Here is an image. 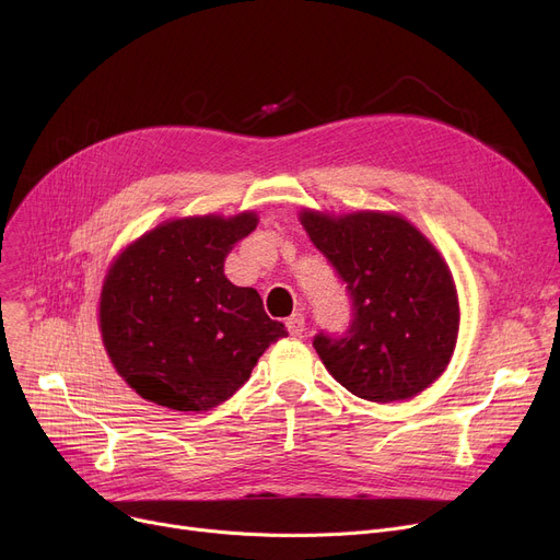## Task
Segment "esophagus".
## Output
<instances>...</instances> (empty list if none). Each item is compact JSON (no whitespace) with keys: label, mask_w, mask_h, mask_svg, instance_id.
Here are the masks:
<instances>
[{"label":"esophagus","mask_w":560,"mask_h":560,"mask_svg":"<svg viewBox=\"0 0 560 560\" xmlns=\"http://www.w3.org/2000/svg\"><path fill=\"white\" fill-rule=\"evenodd\" d=\"M285 327H288V334H290V336H302V334H304V327H306L304 315H302V313H292V315L285 319Z\"/></svg>","instance_id":"obj_1"}]
</instances>
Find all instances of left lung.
I'll return each mask as SVG.
<instances>
[{
    "label": "left lung",
    "instance_id": "8db88e82",
    "mask_svg": "<svg viewBox=\"0 0 560 560\" xmlns=\"http://www.w3.org/2000/svg\"><path fill=\"white\" fill-rule=\"evenodd\" d=\"M313 245L345 283L354 317L313 347L331 376L361 399H410L445 372L458 336V295L443 256L408 220L361 211H302Z\"/></svg>",
    "mask_w": 560,
    "mask_h": 560
}]
</instances>
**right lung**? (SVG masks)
I'll use <instances>...</instances> for the list:
<instances>
[{
    "label": "right lung",
    "instance_id": "1",
    "mask_svg": "<svg viewBox=\"0 0 560 560\" xmlns=\"http://www.w3.org/2000/svg\"><path fill=\"white\" fill-rule=\"evenodd\" d=\"M254 213L159 224L115 258L100 300L102 340L127 384L172 410H211L249 378L285 327L254 288L224 277V258Z\"/></svg>",
    "mask_w": 560,
    "mask_h": 560
}]
</instances>
